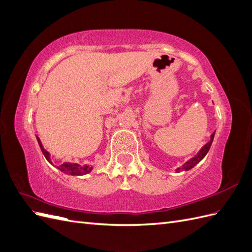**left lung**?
I'll list each match as a JSON object with an SVG mask.
<instances>
[{"instance_id": "obj_1", "label": "left lung", "mask_w": 252, "mask_h": 252, "mask_svg": "<svg viewBox=\"0 0 252 252\" xmlns=\"http://www.w3.org/2000/svg\"><path fill=\"white\" fill-rule=\"evenodd\" d=\"M215 133H216V132H213V133L211 134L210 141H209L207 144H206V145H204V146L202 147V149L199 151V154H197L195 157H193L192 158H190L189 161H187L182 167H179V168L175 169V171H177V172H180V171H187V170H190L191 168H193V167H194L196 164H199V163L202 161V159L205 158V156L207 155V152L209 151L210 146H211V144H212V141H213V138H215Z\"/></svg>"}]
</instances>
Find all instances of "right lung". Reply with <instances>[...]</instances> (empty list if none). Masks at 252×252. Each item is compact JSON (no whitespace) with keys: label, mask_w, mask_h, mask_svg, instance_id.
<instances>
[{"label":"right lung","mask_w":252,"mask_h":252,"mask_svg":"<svg viewBox=\"0 0 252 252\" xmlns=\"http://www.w3.org/2000/svg\"><path fill=\"white\" fill-rule=\"evenodd\" d=\"M36 140H37V143H39L40 147H41V150L43 152L44 157L46 158L47 161L52 164L51 159H50V154L46 150L44 149L43 145H42V142L40 140L39 136H36ZM57 168L62 171L66 174H70V175H84V174H87L89 172H91V170L94 169V166L93 165H80V164H77V163H69V162H65L63 163L62 165L60 166H57Z\"/></svg>","instance_id":"right-lung-1"}]
</instances>
